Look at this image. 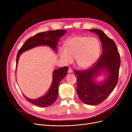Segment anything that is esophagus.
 Segmentation results:
<instances>
[{
  "mask_svg": "<svg viewBox=\"0 0 132 132\" xmlns=\"http://www.w3.org/2000/svg\"><path fill=\"white\" fill-rule=\"evenodd\" d=\"M68 73H73V70H72L71 68H69L68 70Z\"/></svg>",
  "mask_w": 132,
  "mask_h": 132,
  "instance_id": "34e87169",
  "label": "esophagus"
}]
</instances>
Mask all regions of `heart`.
Wrapping results in <instances>:
<instances>
[{
    "label": "heart",
    "mask_w": 132,
    "mask_h": 132,
    "mask_svg": "<svg viewBox=\"0 0 132 132\" xmlns=\"http://www.w3.org/2000/svg\"><path fill=\"white\" fill-rule=\"evenodd\" d=\"M101 51L99 40L95 37L76 36L68 39L66 48L61 47L59 55L65 64H70L75 58L76 64L85 68L92 65L97 59Z\"/></svg>",
    "instance_id": "obj_1"
}]
</instances>
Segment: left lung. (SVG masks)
I'll return each mask as SVG.
<instances>
[{
	"mask_svg": "<svg viewBox=\"0 0 132 132\" xmlns=\"http://www.w3.org/2000/svg\"><path fill=\"white\" fill-rule=\"evenodd\" d=\"M97 35L102 43V54L93 67L83 71H74L77 75V92L80 100L86 104L96 105L103 102L116 86L120 59L116 44L103 31L89 29ZM104 75L105 79L97 82L96 79Z\"/></svg>",
	"mask_w": 132,
	"mask_h": 132,
	"instance_id": "left-lung-1",
	"label": "left lung"
}]
</instances>
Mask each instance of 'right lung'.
I'll return each instance as SVG.
<instances>
[{
  "label": "right lung",
  "mask_w": 132,
  "mask_h": 132,
  "mask_svg": "<svg viewBox=\"0 0 132 132\" xmlns=\"http://www.w3.org/2000/svg\"><path fill=\"white\" fill-rule=\"evenodd\" d=\"M66 32L65 30H56L39 32L27 39L18 51L16 57V67L20 55L32 48L39 46H47L57 53V45L60 38ZM68 70L67 67H62L54 70L52 84L47 93L40 97L33 100L23 95L26 99L33 104L40 107H47L52 105L57 99L59 85L62 79L66 77Z\"/></svg>",
  "instance_id": "obj_1"
}]
</instances>
